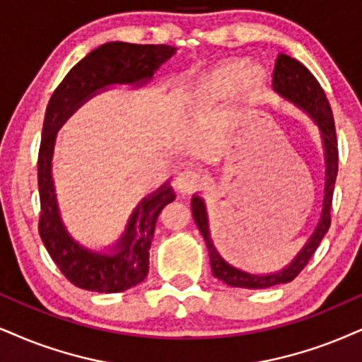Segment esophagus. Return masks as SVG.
<instances>
[{
  "label": "esophagus",
  "mask_w": 362,
  "mask_h": 362,
  "mask_svg": "<svg viewBox=\"0 0 362 362\" xmlns=\"http://www.w3.org/2000/svg\"><path fill=\"white\" fill-rule=\"evenodd\" d=\"M203 180L204 177L202 173H198L196 169L186 168L177 174V186H180L182 193H189V191H193L196 186L202 185Z\"/></svg>",
  "instance_id": "obj_1"
}]
</instances>
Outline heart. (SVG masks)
<instances>
[{
    "label": "heart",
    "mask_w": 362,
    "mask_h": 362,
    "mask_svg": "<svg viewBox=\"0 0 362 362\" xmlns=\"http://www.w3.org/2000/svg\"><path fill=\"white\" fill-rule=\"evenodd\" d=\"M240 74H242V65L240 64H231L221 69L215 70L209 75H206L202 82L198 83V87L193 92V104L198 110H206L209 107L216 105L218 102L228 99V95L233 90L236 80H238ZM262 72L258 69L253 70L252 80L260 78Z\"/></svg>",
    "instance_id": "1"
}]
</instances>
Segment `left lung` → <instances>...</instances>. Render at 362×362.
Wrapping results in <instances>:
<instances>
[{"label": "left lung", "mask_w": 362, "mask_h": 362, "mask_svg": "<svg viewBox=\"0 0 362 362\" xmlns=\"http://www.w3.org/2000/svg\"><path fill=\"white\" fill-rule=\"evenodd\" d=\"M274 90L284 97L285 100L298 107L300 110L309 115V117L317 124L320 129V137H322L324 154H325V194H324V208L320 215L317 228L307 240L304 248L297 253L292 263L274 274L257 275L248 274V272L236 269L230 265L228 262L223 260V257L218 253V250L213 243L211 235H209V223L208 213L204 206L203 198L194 196L191 202L193 209V218L202 231L204 242H206L209 263H211V272L218 280L225 282L230 287H242V288H269L275 285L292 282L296 276L304 270V267L309 263L310 257L314 255L315 250L320 245V240L327 233L331 226V206H332V193L334 185L337 177V139H336V126H334V117L331 105H329L327 97L320 87V83L315 80L309 70L305 69L300 62L296 58L280 53L275 62L274 70Z\"/></svg>", "instance_id": "obj_1"}]
</instances>
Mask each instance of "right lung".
Returning a JSON list of instances; mask_svg holds the SVG:
<instances>
[{"mask_svg": "<svg viewBox=\"0 0 362 362\" xmlns=\"http://www.w3.org/2000/svg\"><path fill=\"white\" fill-rule=\"evenodd\" d=\"M174 52L176 48L169 45L124 42L100 45L66 74L48 102L38 153V191L42 204L38 231L52 260L75 287L90 292L117 293L141 284L149 272V248L156 221L160 209L171 203L176 194L166 182L142 199L129 218L124 235L109 252H93L82 247L66 231L57 203L52 177L57 131L83 102L109 86H144Z\"/></svg>", "mask_w": 362, "mask_h": 362, "instance_id": "add662e5", "label": "right lung"}]
</instances>
